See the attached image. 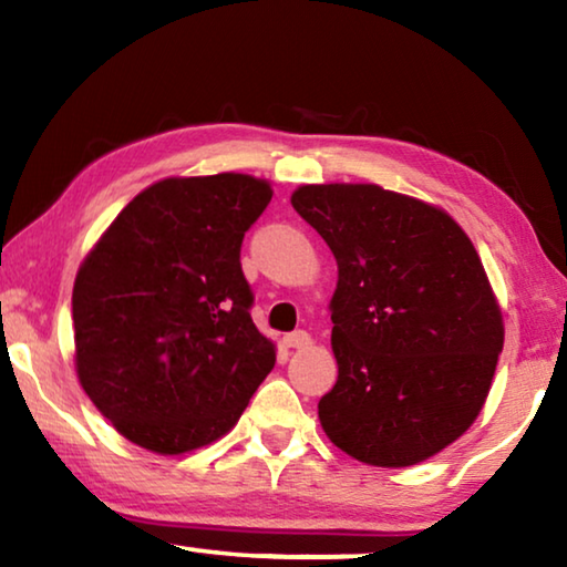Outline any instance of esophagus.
<instances>
[{"label": "esophagus", "instance_id": "esophagus-1", "mask_svg": "<svg viewBox=\"0 0 567 567\" xmlns=\"http://www.w3.org/2000/svg\"><path fill=\"white\" fill-rule=\"evenodd\" d=\"M282 342L287 344V348H307V344H310V334H307L305 330H295L290 334H285Z\"/></svg>", "mask_w": 567, "mask_h": 567}]
</instances>
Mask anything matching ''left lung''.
Returning a JSON list of instances; mask_svg holds the SVG:
<instances>
[{"instance_id": "obj_1", "label": "left lung", "mask_w": 567, "mask_h": 567, "mask_svg": "<svg viewBox=\"0 0 567 567\" xmlns=\"http://www.w3.org/2000/svg\"><path fill=\"white\" fill-rule=\"evenodd\" d=\"M292 207L338 260L322 430L368 465L433 457L480 415L503 352L473 243L443 209L378 185H302Z\"/></svg>"}]
</instances>
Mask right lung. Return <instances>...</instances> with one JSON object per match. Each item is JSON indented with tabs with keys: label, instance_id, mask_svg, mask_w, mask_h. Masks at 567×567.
<instances>
[{
	"label": "right lung",
	"instance_id": "right-lung-1",
	"mask_svg": "<svg viewBox=\"0 0 567 567\" xmlns=\"http://www.w3.org/2000/svg\"><path fill=\"white\" fill-rule=\"evenodd\" d=\"M265 179L169 177L140 192L82 262L74 362L117 433L159 455L215 443L275 368L239 249Z\"/></svg>",
	"mask_w": 567,
	"mask_h": 567
}]
</instances>
